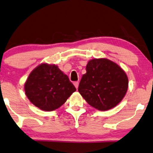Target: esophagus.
Instances as JSON below:
<instances>
[{
    "mask_svg": "<svg viewBox=\"0 0 153 153\" xmlns=\"http://www.w3.org/2000/svg\"><path fill=\"white\" fill-rule=\"evenodd\" d=\"M79 81H75V82H74V86L76 87V88L77 89L78 88V87H79Z\"/></svg>",
    "mask_w": 153,
    "mask_h": 153,
    "instance_id": "obj_1",
    "label": "esophagus"
}]
</instances>
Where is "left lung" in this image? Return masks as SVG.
Listing matches in <instances>:
<instances>
[{
    "instance_id": "left-lung-1",
    "label": "left lung",
    "mask_w": 153,
    "mask_h": 153,
    "mask_svg": "<svg viewBox=\"0 0 153 153\" xmlns=\"http://www.w3.org/2000/svg\"><path fill=\"white\" fill-rule=\"evenodd\" d=\"M86 69L78 91L86 102L101 111L117 105L128 89V80L124 71L105 58L91 59Z\"/></svg>"
}]
</instances>
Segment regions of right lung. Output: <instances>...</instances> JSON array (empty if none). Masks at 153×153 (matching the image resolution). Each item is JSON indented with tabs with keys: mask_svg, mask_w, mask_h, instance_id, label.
<instances>
[{
	"mask_svg": "<svg viewBox=\"0 0 153 153\" xmlns=\"http://www.w3.org/2000/svg\"><path fill=\"white\" fill-rule=\"evenodd\" d=\"M76 89L58 67L41 64L30 73L25 84L31 103L44 111H53L66 102Z\"/></svg>",
	"mask_w": 153,
	"mask_h": 153,
	"instance_id": "obj_1",
	"label": "right lung"
}]
</instances>
